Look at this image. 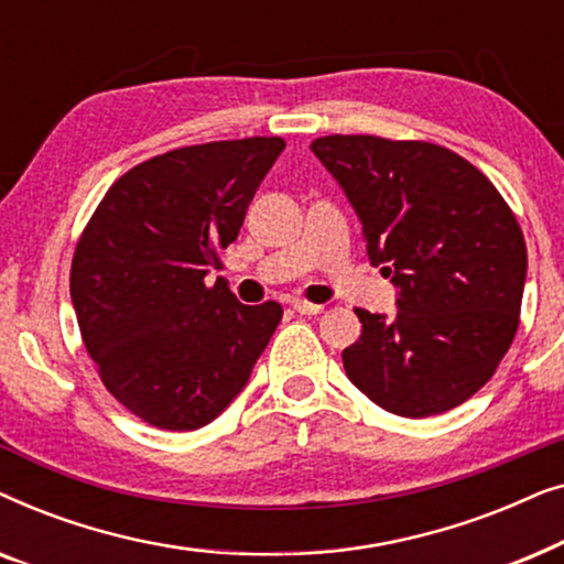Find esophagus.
<instances>
[{
    "label": "esophagus",
    "instance_id": "34e87169",
    "mask_svg": "<svg viewBox=\"0 0 564 564\" xmlns=\"http://www.w3.org/2000/svg\"><path fill=\"white\" fill-rule=\"evenodd\" d=\"M292 311L300 315H318L323 311V305L318 303H307V300H292Z\"/></svg>",
    "mask_w": 564,
    "mask_h": 564
}]
</instances>
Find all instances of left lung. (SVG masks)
<instances>
[{
    "mask_svg": "<svg viewBox=\"0 0 564 564\" xmlns=\"http://www.w3.org/2000/svg\"><path fill=\"white\" fill-rule=\"evenodd\" d=\"M313 153L361 220L372 264L398 288L395 318L357 307L349 380L384 411H452L496 375L519 330L527 243L503 195L444 145L323 135Z\"/></svg>",
    "mask_w": 564,
    "mask_h": 564,
    "instance_id": "left-lung-1",
    "label": "left lung"
}]
</instances>
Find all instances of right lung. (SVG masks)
Segmentation results:
<instances>
[{"label":"right lung","mask_w":564,"mask_h":564,"mask_svg":"<svg viewBox=\"0 0 564 564\" xmlns=\"http://www.w3.org/2000/svg\"><path fill=\"white\" fill-rule=\"evenodd\" d=\"M282 138L184 145L105 192L72 259L82 341L107 392L166 431L205 426L243 390L282 305H241L207 288L238 238Z\"/></svg>","instance_id":"right-lung-1"}]
</instances>
